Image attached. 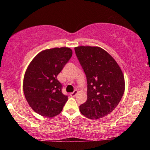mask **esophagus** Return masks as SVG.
Returning <instances> with one entry per match:
<instances>
[{"label": "esophagus", "instance_id": "34e87169", "mask_svg": "<svg viewBox=\"0 0 150 150\" xmlns=\"http://www.w3.org/2000/svg\"><path fill=\"white\" fill-rule=\"evenodd\" d=\"M77 93H78V91L77 90H75L74 92H71V93H70V96H71V97H75V96H76Z\"/></svg>", "mask_w": 150, "mask_h": 150}]
</instances>
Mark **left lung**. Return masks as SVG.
<instances>
[{"label":"left lung","instance_id":"left-lung-1","mask_svg":"<svg viewBox=\"0 0 150 150\" xmlns=\"http://www.w3.org/2000/svg\"><path fill=\"white\" fill-rule=\"evenodd\" d=\"M76 54L87 81V100L79 106L84 116L98 120L110 113L125 90L124 76L111 55L98 46H78Z\"/></svg>","mask_w":150,"mask_h":150}]
</instances>
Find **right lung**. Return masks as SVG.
<instances>
[{
	"label": "right lung",
	"instance_id": "right-lung-1",
	"mask_svg": "<svg viewBox=\"0 0 150 150\" xmlns=\"http://www.w3.org/2000/svg\"><path fill=\"white\" fill-rule=\"evenodd\" d=\"M72 55L67 47L46 49L38 53L24 74L23 91L28 104L43 117H53L62 111L67 96L57 79Z\"/></svg>",
	"mask_w": 150,
	"mask_h": 150
}]
</instances>
